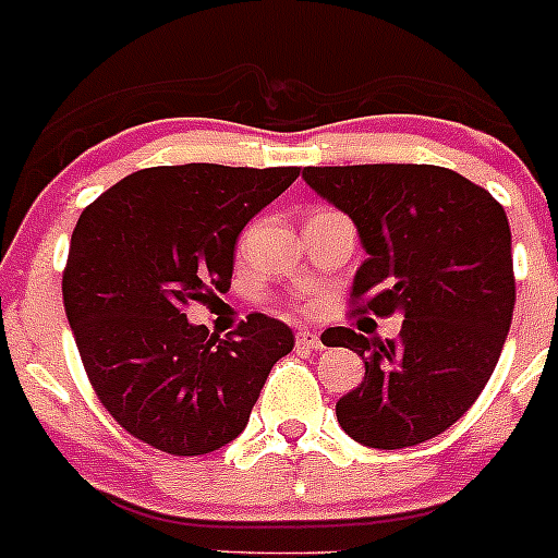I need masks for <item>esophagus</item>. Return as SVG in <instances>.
Here are the masks:
<instances>
[{"instance_id":"esophagus-1","label":"esophagus","mask_w":558,"mask_h":558,"mask_svg":"<svg viewBox=\"0 0 558 558\" xmlns=\"http://www.w3.org/2000/svg\"><path fill=\"white\" fill-rule=\"evenodd\" d=\"M296 347H300V350H322L325 343H322V338L316 336V332L300 330L296 332Z\"/></svg>"}]
</instances>
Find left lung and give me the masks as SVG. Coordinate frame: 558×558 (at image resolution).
I'll use <instances>...</instances> for the list:
<instances>
[{
	"mask_svg": "<svg viewBox=\"0 0 558 558\" xmlns=\"http://www.w3.org/2000/svg\"><path fill=\"white\" fill-rule=\"evenodd\" d=\"M316 195L357 226L368 258L355 314H402L399 338L341 327L336 347L366 377L336 402L338 424L372 449L432 440L468 413L501 357L514 308L512 233L501 203L437 165L305 168Z\"/></svg>",
	"mask_w": 558,
	"mask_h": 558,
	"instance_id": "1",
	"label": "left lung"
}]
</instances>
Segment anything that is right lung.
I'll use <instances>...</instances> for the list:
<instances>
[{"mask_svg": "<svg viewBox=\"0 0 558 558\" xmlns=\"http://www.w3.org/2000/svg\"><path fill=\"white\" fill-rule=\"evenodd\" d=\"M296 175L300 168H148L82 211L62 272L68 325L98 402L143 444L175 457L231 444L294 347L289 327L267 314L220 338L184 311L231 289L239 233Z\"/></svg>", "mask_w": 558, "mask_h": 558, "instance_id": "1", "label": "right lung"}]
</instances>
